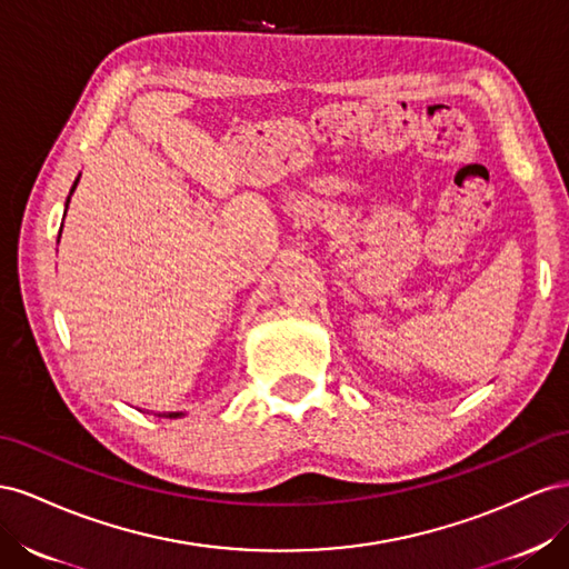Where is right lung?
Here are the masks:
<instances>
[{
    "mask_svg": "<svg viewBox=\"0 0 569 569\" xmlns=\"http://www.w3.org/2000/svg\"><path fill=\"white\" fill-rule=\"evenodd\" d=\"M76 186H78V181H76V183H73V188H71V192H73V190H76ZM67 207H69V200H67ZM169 417H181V415H178V412H171V415H169Z\"/></svg>",
    "mask_w": 569,
    "mask_h": 569,
    "instance_id": "add662e5",
    "label": "right lung"
}]
</instances>
